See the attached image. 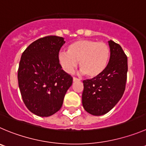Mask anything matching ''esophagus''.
<instances>
[{
  "mask_svg": "<svg viewBox=\"0 0 146 146\" xmlns=\"http://www.w3.org/2000/svg\"><path fill=\"white\" fill-rule=\"evenodd\" d=\"M77 81H80V80L77 78H76V77H73V82H77Z\"/></svg>",
  "mask_w": 146,
  "mask_h": 146,
  "instance_id": "1",
  "label": "esophagus"
}]
</instances>
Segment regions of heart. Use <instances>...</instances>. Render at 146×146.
Listing matches in <instances>:
<instances>
[{"instance_id": "heart-1", "label": "heart", "mask_w": 146, "mask_h": 146, "mask_svg": "<svg viewBox=\"0 0 146 146\" xmlns=\"http://www.w3.org/2000/svg\"><path fill=\"white\" fill-rule=\"evenodd\" d=\"M110 56L109 46L94 40H78L72 43L67 52L59 54L58 60L62 69L72 74L80 62L82 72L89 77L100 75L105 70Z\"/></svg>"}]
</instances>
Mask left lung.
<instances>
[{"label": "left lung", "mask_w": 146, "mask_h": 146, "mask_svg": "<svg viewBox=\"0 0 146 146\" xmlns=\"http://www.w3.org/2000/svg\"><path fill=\"white\" fill-rule=\"evenodd\" d=\"M108 44L110 56L105 70L98 77L83 81V108L95 116L110 111L121 99L125 89L127 58L118 44L110 40Z\"/></svg>", "instance_id": "obj_1"}]
</instances>
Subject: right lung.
Listing matches in <instances>:
<instances>
[{
    "instance_id": "obj_1",
    "label": "right lung",
    "mask_w": 146,
    "mask_h": 146,
    "mask_svg": "<svg viewBox=\"0 0 146 146\" xmlns=\"http://www.w3.org/2000/svg\"><path fill=\"white\" fill-rule=\"evenodd\" d=\"M64 38L48 36L37 39L22 54L19 86L26 108L36 115L48 117L60 110L72 77L58 60Z\"/></svg>"
}]
</instances>
